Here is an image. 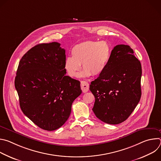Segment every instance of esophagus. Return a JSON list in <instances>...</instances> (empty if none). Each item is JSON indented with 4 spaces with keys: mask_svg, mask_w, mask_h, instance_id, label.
<instances>
[{
    "mask_svg": "<svg viewBox=\"0 0 161 161\" xmlns=\"http://www.w3.org/2000/svg\"><path fill=\"white\" fill-rule=\"evenodd\" d=\"M81 88L82 90V92L83 93L86 92L89 90V84L85 81H81Z\"/></svg>",
    "mask_w": 161,
    "mask_h": 161,
    "instance_id": "34e87169",
    "label": "esophagus"
}]
</instances>
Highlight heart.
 Returning a JSON list of instances; mask_svg holds the SVG:
<instances>
[{"label": "heart", "instance_id": "b5f03b06", "mask_svg": "<svg viewBox=\"0 0 161 161\" xmlns=\"http://www.w3.org/2000/svg\"><path fill=\"white\" fill-rule=\"evenodd\" d=\"M111 53L110 45L106 41H87L81 42L72 48V57L65 58L64 69L69 76L75 78L81 64L83 70L81 76H99L106 68Z\"/></svg>", "mask_w": 161, "mask_h": 161}]
</instances>
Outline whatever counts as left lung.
<instances>
[{"mask_svg": "<svg viewBox=\"0 0 161 161\" xmlns=\"http://www.w3.org/2000/svg\"><path fill=\"white\" fill-rule=\"evenodd\" d=\"M142 74L141 63L129 46L114 47L105 70L90 85L97 118L113 125L127 120L141 98Z\"/></svg>", "mask_w": 161, "mask_h": 161, "instance_id": "1", "label": "left lung"}]
</instances>
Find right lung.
Wrapping results in <instances>:
<instances>
[{"instance_id":"add662e5","label":"right lung","mask_w":161,"mask_h":161,"mask_svg":"<svg viewBox=\"0 0 161 161\" xmlns=\"http://www.w3.org/2000/svg\"><path fill=\"white\" fill-rule=\"evenodd\" d=\"M60 46L42 43L29 50L19 62L14 80L23 113L49 131L64 124L82 92L80 81L65 75V50Z\"/></svg>"}]
</instances>
